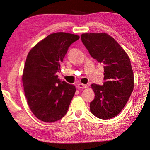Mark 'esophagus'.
Returning <instances> with one entry per match:
<instances>
[{"label":"esophagus","instance_id":"esophagus-1","mask_svg":"<svg viewBox=\"0 0 150 150\" xmlns=\"http://www.w3.org/2000/svg\"><path fill=\"white\" fill-rule=\"evenodd\" d=\"M76 87H77V88L78 89H84V88H88V86L83 84H78L77 86H76Z\"/></svg>","mask_w":150,"mask_h":150}]
</instances>
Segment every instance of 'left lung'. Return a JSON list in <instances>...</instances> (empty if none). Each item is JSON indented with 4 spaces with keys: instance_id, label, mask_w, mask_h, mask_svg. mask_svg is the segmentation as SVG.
Listing matches in <instances>:
<instances>
[{
    "instance_id": "8db88e82",
    "label": "left lung",
    "mask_w": 150,
    "mask_h": 150,
    "mask_svg": "<svg viewBox=\"0 0 150 150\" xmlns=\"http://www.w3.org/2000/svg\"><path fill=\"white\" fill-rule=\"evenodd\" d=\"M81 40L90 55L104 69L103 85H91L95 98L90 103V111L99 119H111L122 110L133 90L131 62L122 47L107 33H83Z\"/></svg>"
}]
</instances>
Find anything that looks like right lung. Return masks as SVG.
I'll return each instance as SVG.
<instances>
[{"instance_id": "add662e5", "label": "right lung", "mask_w": 150, "mask_h": 150, "mask_svg": "<svg viewBox=\"0 0 150 150\" xmlns=\"http://www.w3.org/2000/svg\"><path fill=\"white\" fill-rule=\"evenodd\" d=\"M79 36L57 32L47 36L28 53L22 83L27 103L34 115L46 122L59 120L68 111L74 96V85L57 75L69 47Z\"/></svg>"}]
</instances>
